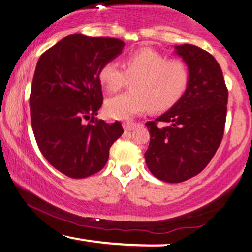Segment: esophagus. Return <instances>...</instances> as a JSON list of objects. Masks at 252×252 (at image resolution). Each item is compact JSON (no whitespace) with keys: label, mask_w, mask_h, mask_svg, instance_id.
Listing matches in <instances>:
<instances>
[{"label":"esophagus","mask_w":252,"mask_h":252,"mask_svg":"<svg viewBox=\"0 0 252 252\" xmlns=\"http://www.w3.org/2000/svg\"><path fill=\"white\" fill-rule=\"evenodd\" d=\"M136 126H137V124L134 123V122H123V128L124 130H126V131H131V130H134Z\"/></svg>","instance_id":"34e87169"}]
</instances>
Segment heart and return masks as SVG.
<instances>
[{
	"instance_id": "heart-1",
	"label": "heart",
	"mask_w": 252,
	"mask_h": 252,
	"mask_svg": "<svg viewBox=\"0 0 252 252\" xmlns=\"http://www.w3.org/2000/svg\"><path fill=\"white\" fill-rule=\"evenodd\" d=\"M98 78L109 94L120 91L131 80V91L109 98L104 105L108 117L129 120L150 108L154 111L172 108L186 91L189 72L181 59L141 48L126 57L123 67L116 62L103 63Z\"/></svg>"
}]
</instances>
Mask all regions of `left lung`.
I'll list each match as a JSON object with an SVG mask.
<instances>
[{
  "label": "left lung",
  "instance_id": "1",
  "mask_svg": "<svg viewBox=\"0 0 252 252\" xmlns=\"http://www.w3.org/2000/svg\"><path fill=\"white\" fill-rule=\"evenodd\" d=\"M189 70L186 92L172 109L146 123V163L155 178L178 184L201 172L220 146L228 92L219 63L198 46H175Z\"/></svg>",
  "mask_w": 252,
  "mask_h": 252
}]
</instances>
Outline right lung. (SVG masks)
I'll use <instances>...</instances> for the list:
<instances>
[{
  "label": "right lung",
  "mask_w": 252,
  "mask_h": 252,
  "mask_svg": "<svg viewBox=\"0 0 252 252\" xmlns=\"http://www.w3.org/2000/svg\"><path fill=\"white\" fill-rule=\"evenodd\" d=\"M123 46L115 37L72 34L43 52L36 63L30 96L32 128L43 158L68 178L99 172L110 147L123 134L118 121L109 124L96 118L103 104L98 72Z\"/></svg>",
  "instance_id": "add662e5"
}]
</instances>
